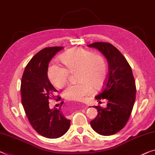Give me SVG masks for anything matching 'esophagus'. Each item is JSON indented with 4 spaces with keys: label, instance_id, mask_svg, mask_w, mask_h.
I'll use <instances>...</instances> for the list:
<instances>
[{
    "label": "esophagus",
    "instance_id": "obj_1",
    "mask_svg": "<svg viewBox=\"0 0 155 155\" xmlns=\"http://www.w3.org/2000/svg\"><path fill=\"white\" fill-rule=\"evenodd\" d=\"M82 106H83V107H84V108H87V106H85L84 104V105H83V104H82Z\"/></svg>",
    "mask_w": 155,
    "mask_h": 155
}]
</instances>
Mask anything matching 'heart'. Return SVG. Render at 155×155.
Wrapping results in <instances>:
<instances>
[{"label": "heart", "mask_w": 155, "mask_h": 155, "mask_svg": "<svg viewBox=\"0 0 155 155\" xmlns=\"http://www.w3.org/2000/svg\"><path fill=\"white\" fill-rule=\"evenodd\" d=\"M64 67L51 65L48 68V78L54 87L61 88L67 82L69 73L77 71L78 84H69L63 91L68 101H82L96 90L101 89L107 79L106 59L101 54L89 50L75 48L68 50L59 58Z\"/></svg>", "instance_id": "obj_1"}]
</instances>
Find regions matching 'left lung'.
<instances>
[{"label":"left lung","instance_id":"left-lung-1","mask_svg":"<svg viewBox=\"0 0 155 155\" xmlns=\"http://www.w3.org/2000/svg\"><path fill=\"white\" fill-rule=\"evenodd\" d=\"M88 46L96 48L105 56L109 65L107 79L96 96L99 101L107 100V107H94L97 115L91 121L94 131L103 136L116 134L127 124L136 99V84L132 68L125 57L108 42H95Z\"/></svg>","mask_w":155,"mask_h":155}]
</instances>
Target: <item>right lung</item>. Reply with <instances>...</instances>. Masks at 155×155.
<instances>
[{
	"instance_id": "add662e5",
	"label": "right lung",
	"mask_w": 155,
	"mask_h": 155,
	"mask_svg": "<svg viewBox=\"0 0 155 155\" xmlns=\"http://www.w3.org/2000/svg\"><path fill=\"white\" fill-rule=\"evenodd\" d=\"M63 47L45 48L37 53L27 64L21 84V102L28 120L35 131L48 139L61 137L69 129L71 120L59 109L49 108L50 99H55L58 91L48 78V64ZM58 97L59 101L61 97ZM64 102H61V104Z\"/></svg>"
}]
</instances>
